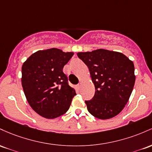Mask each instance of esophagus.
<instances>
[{"instance_id": "1", "label": "esophagus", "mask_w": 152, "mask_h": 152, "mask_svg": "<svg viewBox=\"0 0 152 152\" xmlns=\"http://www.w3.org/2000/svg\"><path fill=\"white\" fill-rule=\"evenodd\" d=\"M81 86H82V84H81V83H79V84L77 85V88L78 89H80Z\"/></svg>"}]
</instances>
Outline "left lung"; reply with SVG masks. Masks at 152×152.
I'll return each mask as SVG.
<instances>
[{"instance_id": "8db88e82", "label": "left lung", "mask_w": 152, "mask_h": 152, "mask_svg": "<svg viewBox=\"0 0 152 152\" xmlns=\"http://www.w3.org/2000/svg\"><path fill=\"white\" fill-rule=\"evenodd\" d=\"M77 54L89 68L95 85L93 98L85 100L89 113L99 119L117 115L134 88V63L124 54L103 49Z\"/></svg>"}]
</instances>
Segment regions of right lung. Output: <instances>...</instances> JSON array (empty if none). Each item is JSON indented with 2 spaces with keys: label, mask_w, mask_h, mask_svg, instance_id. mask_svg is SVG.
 I'll return each instance as SVG.
<instances>
[{
  "label": "right lung",
  "mask_w": 152,
  "mask_h": 152,
  "mask_svg": "<svg viewBox=\"0 0 152 152\" xmlns=\"http://www.w3.org/2000/svg\"><path fill=\"white\" fill-rule=\"evenodd\" d=\"M73 54L56 48L38 51L23 64L21 83L26 98L42 117L55 118L64 114L76 95L63 72Z\"/></svg>",
  "instance_id": "1"
}]
</instances>
